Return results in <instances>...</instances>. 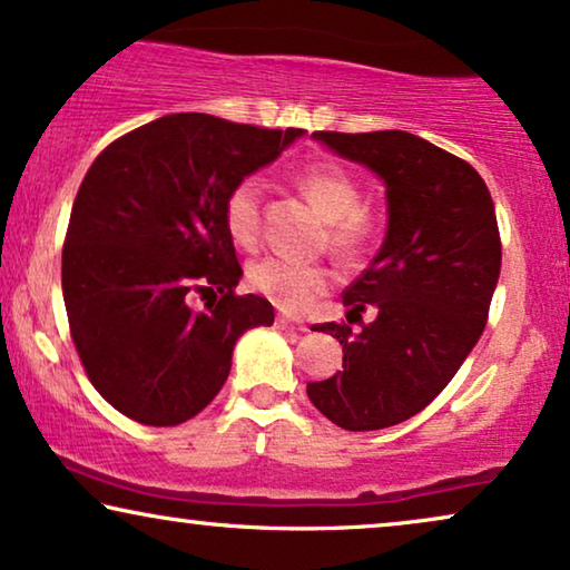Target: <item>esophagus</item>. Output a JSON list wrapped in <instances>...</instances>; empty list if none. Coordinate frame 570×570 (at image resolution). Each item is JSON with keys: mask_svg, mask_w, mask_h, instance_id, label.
Instances as JSON below:
<instances>
[{"mask_svg": "<svg viewBox=\"0 0 570 570\" xmlns=\"http://www.w3.org/2000/svg\"><path fill=\"white\" fill-rule=\"evenodd\" d=\"M277 327L279 330H291V332H306L308 327L303 322H295V320H287V316H277Z\"/></svg>", "mask_w": 570, "mask_h": 570, "instance_id": "obj_1", "label": "esophagus"}]
</instances>
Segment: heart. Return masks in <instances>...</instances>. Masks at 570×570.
I'll return each mask as SVG.
<instances>
[{
  "label": "heart",
  "instance_id": "b5f03b06",
  "mask_svg": "<svg viewBox=\"0 0 570 570\" xmlns=\"http://www.w3.org/2000/svg\"><path fill=\"white\" fill-rule=\"evenodd\" d=\"M295 188L327 219L330 246L343 256H356L372 238L374 222L364 204L358 180L348 169L324 161L295 175ZM222 222L233 243L250 248L262 227V183L243 177L227 190L222 204ZM332 272L322 264H301L283 256L258 258L248 267V283L258 295L285 312L301 314L332 287Z\"/></svg>",
  "mask_w": 570,
  "mask_h": 570
}]
</instances>
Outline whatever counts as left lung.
I'll list each match as a JSON object with an SVG mask.
<instances>
[{
  "label": "left lung",
  "instance_id": "left-lung-1",
  "mask_svg": "<svg viewBox=\"0 0 570 570\" xmlns=\"http://www.w3.org/2000/svg\"><path fill=\"white\" fill-rule=\"evenodd\" d=\"M314 138L382 177L387 235L343 293L348 324L312 327L340 340L343 372L308 382L306 393L343 430H384L426 409L482 335L502 262L498 217L482 175L413 132ZM366 307L375 312L368 325L360 320Z\"/></svg>",
  "mask_w": 570,
  "mask_h": 570
}]
</instances>
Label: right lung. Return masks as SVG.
I'll use <instances>...</instances> for the list:
<instances>
[{"mask_svg": "<svg viewBox=\"0 0 570 570\" xmlns=\"http://www.w3.org/2000/svg\"><path fill=\"white\" fill-rule=\"evenodd\" d=\"M301 136L165 115L112 140L88 167L65 235L62 295L88 380L128 419H194L225 384L243 332L275 322L267 298L235 293L243 269L222 204ZM194 292L220 298L196 313Z\"/></svg>", "mask_w": 570, "mask_h": 570, "instance_id": "right-lung-1", "label": "right lung"}]
</instances>
